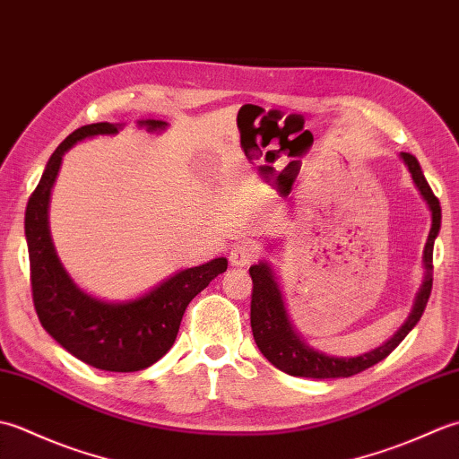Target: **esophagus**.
<instances>
[{
    "instance_id": "34e87169",
    "label": "esophagus",
    "mask_w": 459,
    "mask_h": 459,
    "mask_svg": "<svg viewBox=\"0 0 459 459\" xmlns=\"http://www.w3.org/2000/svg\"><path fill=\"white\" fill-rule=\"evenodd\" d=\"M258 250L255 245H250V242H240V245H235L230 248V255H229V260L232 266L237 268H245L248 266L252 260L256 258Z\"/></svg>"
}]
</instances>
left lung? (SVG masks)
Returning a JSON list of instances; mask_svg holds the SVG:
<instances>
[{"label": "left lung", "instance_id": "8db88e82", "mask_svg": "<svg viewBox=\"0 0 459 459\" xmlns=\"http://www.w3.org/2000/svg\"><path fill=\"white\" fill-rule=\"evenodd\" d=\"M401 158L408 165V169H411L418 191L422 193L428 207L432 211V229L424 248L426 280L420 288V294L416 298L411 317H408L406 324L396 331V335L391 341H386L385 345H380L373 351H368L365 355L347 357V359L324 355L319 353V351L309 349L304 341L298 337V333L288 319L284 299H281L274 274H272V270L266 262H258V264L250 266L248 270L252 278L250 325H252V335H255V341L258 349L262 351V355H264L276 368L284 370V373L291 377H306V378L353 377L357 373H363L365 368L377 365L378 360H383L391 355L393 351L401 345V341L411 333L418 321H420L432 291L434 240L437 237V230H440L442 209H440V201H437L434 191L430 189V185H428L424 173L420 169V163H418L414 155L403 152Z\"/></svg>", "mask_w": 459, "mask_h": 459}]
</instances>
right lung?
Listing matches in <instances>:
<instances>
[{
  "label": "right lung",
  "mask_w": 459,
  "mask_h": 459,
  "mask_svg": "<svg viewBox=\"0 0 459 459\" xmlns=\"http://www.w3.org/2000/svg\"><path fill=\"white\" fill-rule=\"evenodd\" d=\"M148 130L165 128L161 120H145ZM110 122L89 124L74 130L48 160L25 211V237L31 268V294L37 317L45 331L68 353L82 363L112 370L135 373L148 368L171 349L189 301L227 270V258H214L171 276L140 299L126 304H106L84 294L68 278L56 258L48 235V195L61 168L63 153L84 138L116 134Z\"/></svg>",
  "instance_id": "1"
}]
</instances>
